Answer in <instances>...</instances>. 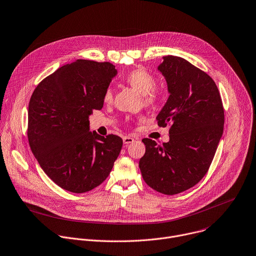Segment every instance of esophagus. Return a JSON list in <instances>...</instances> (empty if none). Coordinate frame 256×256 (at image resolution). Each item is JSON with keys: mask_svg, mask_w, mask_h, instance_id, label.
I'll use <instances>...</instances> for the list:
<instances>
[{"mask_svg": "<svg viewBox=\"0 0 256 256\" xmlns=\"http://www.w3.org/2000/svg\"><path fill=\"white\" fill-rule=\"evenodd\" d=\"M122 140H124V144H128L132 142L134 140V138H130V136H124V138H122Z\"/></svg>", "mask_w": 256, "mask_h": 256, "instance_id": "1", "label": "esophagus"}]
</instances>
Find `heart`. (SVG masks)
<instances>
[{"label": "heart", "mask_w": 256, "mask_h": 256, "mask_svg": "<svg viewBox=\"0 0 256 256\" xmlns=\"http://www.w3.org/2000/svg\"><path fill=\"white\" fill-rule=\"evenodd\" d=\"M126 80L132 88L144 94L146 104H154L158 100L160 90L154 88V77L148 70L142 68L134 69L128 74ZM112 98V90L108 88L104 92V102H110Z\"/></svg>", "instance_id": "b5f03b06"}]
</instances>
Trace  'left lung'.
I'll use <instances>...</instances> for the list:
<instances>
[{"instance_id": "obj_1", "label": "left lung", "mask_w": 256, "mask_h": 256, "mask_svg": "<svg viewBox=\"0 0 256 256\" xmlns=\"http://www.w3.org/2000/svg\"><path fill=\"white\" fill-rule=\"evenodd\" d=\"M158 70L170 96L156 116L158 124H171L170 140L158 144L144 138L140 160L144 182L156 192L175 195L197 183L208 172L223 134L224 110L214 80L189 61L168 55Z\"/></svg>"}]
</instances>
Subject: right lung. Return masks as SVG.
<instances>
[{"instance_id": "add662e5", "label": "right lung", "mask_w": 256, "mask_h": 256, "mask_svg": "<svg viewBox=\"0 0 256 256\" xmlns=\"http://www.w3.org/2000/svg\"><path fill=\"white\" fill-rule=\"evenodd\" d=\"M118 71L110 62L77 59L35 88L28 110V140L45 174L59 187L85 193L110 175L122 140L90 132L88 116L104 106Z\"/></svg>"}]
</instances>
